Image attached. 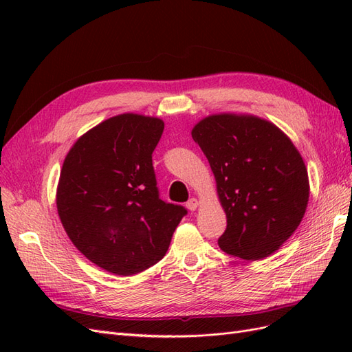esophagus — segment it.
<instances>
[{"label":"esophagus","mask_w":352,"mask_h":352,"mask_svg":"<svg viewBox=\"0 0 352 352\" xmlns=\"http://www.w3.org/2000/svg\"><path fill=\"white\" fill-rule=\"evenodd\" d=\"M186 208L189 211H195L198 208V199L197 198H190L188 202H186Z\"/></svg>","instance_id":"esophagus-1"}]
</instances>
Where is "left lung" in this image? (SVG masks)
Returning a JSON list of instances; mask_svg holds the SVG:
<instances>
[{
	"label": "left lung",
	"mask_w": 352,
	"mask_h": 352,
	"mask_svg": "<svg viewBox=\"0 0 352 352\" xmlns=\"http://www.w3.org/2000/svg\"><path fill=\"white\" fill-rule=\"evenodd\" d=\"M207 157L228 226L220 248L242 260L278 251L300 226L310 182L296 146L274 123L254 114L219 113L192 127Z\"/></svg>",
	"instance_id": "left-lung-1"
}]
</instances>
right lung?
Wrapping results in <instances>:
<instances>
[{
  "mask_svg": "<svg viewBox=\"0 0 352 352\" xmlns=\"http://www.w3.org/2000/svg\"><path fill=\"white\" fill-rule=\"evenodd\" d=\"M163 129L158 117L117 114L78 138L63 162L56 194L61 225L105 272L131 276L158 263L186 214L158 197L151 154Z\"/></svg>",
  "mask_w": 352,
  "mask_h": 352,
  "instance_id": "obj_1",
  "label": "right lung"
}]
</instances>
